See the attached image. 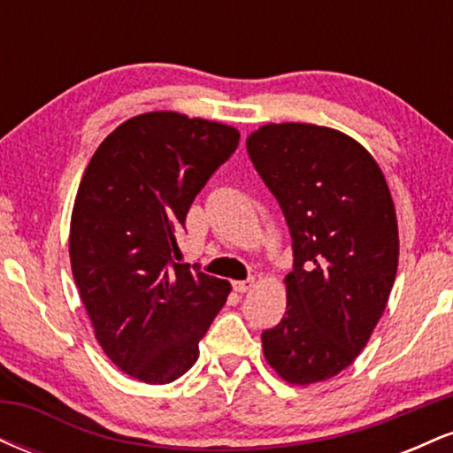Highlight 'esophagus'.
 <instances>
[{
    "mask_svg": "<svg viewBox=\"0 0 453 453\" xmlns=\"http://www.w3.org/2000/svg\"><path fill=\"white\" fill-rule=\"evenodd\" d=\"M234 289H236L238 294H247L251 292L253 288H256V279H247V280H234Z\"/></svg>",
    "mask_w": 453,
    "mask_h": 453,
    "instance_id": "34e87169",
    "label": "esophagus"
}]
</instances>
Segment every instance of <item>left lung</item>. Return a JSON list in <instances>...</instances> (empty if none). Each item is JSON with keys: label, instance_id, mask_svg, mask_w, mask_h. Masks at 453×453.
I'll return each mask as SVG.
<instances>
[{"label": "left lung", "instance_id": "1", "mask_svg": "<svg viewBox=\"0 0 453 453\" xmlns=\"http://www.w3.org/2000/svg\"><path fill=\"white\" fill-rule=\"evenodd\" d=\"M257 174L292 234L288 311L262 332L283 381L339 375L366 347L398 268V221L386 176L357 140L311 123H268L247 138Z\"/></svg>", "mask_w": 453, "mask_h": 453}]
</instances>
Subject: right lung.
Here are the masks:
<instances>
[{
  "mask_svg": "<svg viewBox=\"0 0 453 453\" xmlns=\"http://www.w3.org/2000/svg\"><path fill=\"white\" fill-rule=\"evenodd\" d=\"M236 127L173 111L127 119L82 174L70 262L104 353L138 381L185 375L232 285L173 262L176 230L238 147Z\"/></svg>",
  "mask_w": 453,
  "mask_h": 453,
  "instance_id": "obj_1",
  "label": "right lung"
}]
</instances>
